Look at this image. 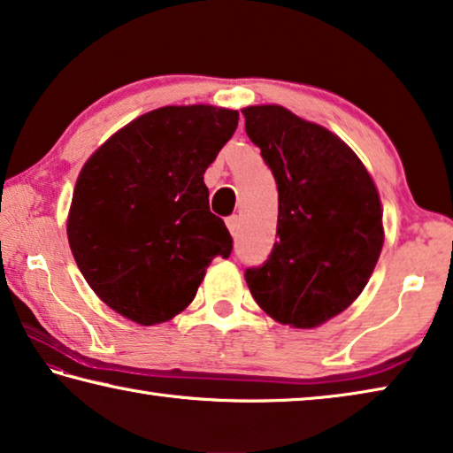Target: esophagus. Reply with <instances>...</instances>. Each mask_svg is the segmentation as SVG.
<instances>
[{"mask_svg":"<svg viewBox=\"0 0 453 453\" xmlns=\"http://www.w3.org/2000/svg\"><path fill=\"white\" fill-rule=\"evenodd\" d=\"M240 216H229L227 219H226V226H227V229L229 232H232L234 235L237 234V229H240Z\"/></svg>","mask_w":453,"mask_h":453,"instance_id":"esophagus-1","label":"esophagus"}]
</instances>
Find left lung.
I'll return each instance as SVG.
<instances>
[{
    "label": "left lung",
    "mask_w": 453,
    "mask_h": 453,
    "mask_svg": "<svg viewBox=\"0 0 453 453\" xmlns=\"http://www.w3.org/2000/svg\"><path fill=\"white\" fill-rule=\"evenodd\" d=\"M242 113L278 183V242L262 265L245 270V281L275 321L316 327L351 305L378 264V189L356 153L326 127L281 105Z\"/></svg>",
    "instance_id": "1"
}]
</instances>
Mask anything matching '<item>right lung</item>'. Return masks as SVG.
Segmentation results:
<instances>
[{"label": "right lung", "mask_w": 453, "mask_h": 453, "mask_svg": "<svg viewBox=\"0 0 453 453\" xmlns=\"http://www.w3.org/2000/svg\"><path fill=\"white\" fill-rule=\"evenodd\" d=\"M237 111L159 107L111 135L75 183L67 240L89 288L142 326L186 310L234 240L210 211L203 173L237 127Z\"/></svg>", "instance_id": "1"}]
</instances>
